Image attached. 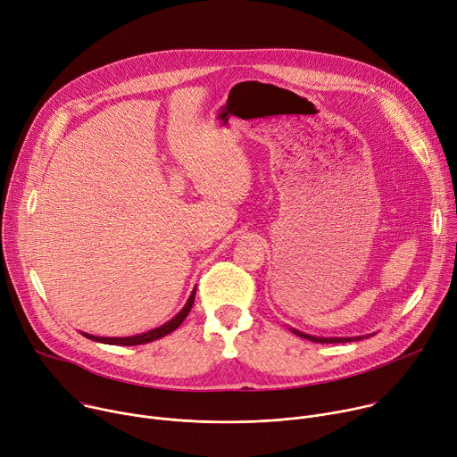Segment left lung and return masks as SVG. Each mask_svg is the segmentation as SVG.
<instances>
[{
  "mask_svg": "<svg viewBox=\"0 0 457 457\" xmlns=\"http://www.w3.org/2000/svg\"><path fill=\"white\" fill-rule=\"evenodd\" d=\"M294 331L295 336H299V337H303V339H308V341H313V343H353V341H361V339H368V337H371V336H359V337H315V336H310V334H304V331H299V329H295V328H289Z\"/></svg>",
  "mask_w": 457,
  "mask_h": 457,
  "instance_id": "1",
  "label": "left lung"
}]
</instances>
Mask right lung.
Here are the masks:
<instances>
[{"label":"right lung","instance_id":"right-lung-1","mask_svg":"<svg viewBox=\"0 0 457 457\" xmlns=\"http://www.w3.org/2000/svg\"><path fill=\"white\" fill-rule=\"evenodd\" d=\"M195 294H196V287L191 292L187 303L184 304V308L168 322H163L162 326L158 328H153L149 331H144V334H138V336H131V337H98V336H91V334H86V331H81V336L91 339V341H96V343H104V345H116V346H137V345H145V343H151V341H156V339H162L168 334H171V331H175L182 322L184 319L187 317V313L191 312L193 308V301H195Z\"/></svg>","mask_w":457,"mask_h":457}]
</instances>
